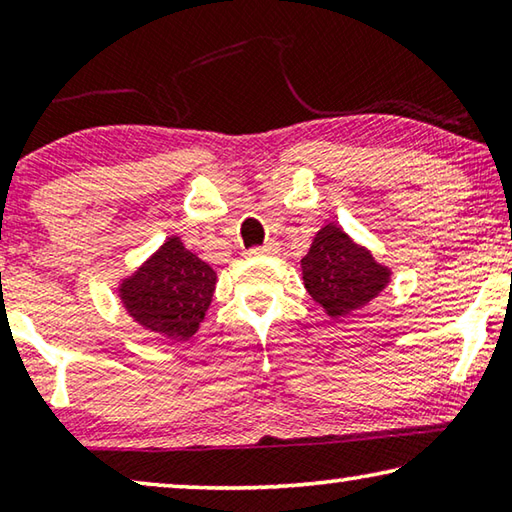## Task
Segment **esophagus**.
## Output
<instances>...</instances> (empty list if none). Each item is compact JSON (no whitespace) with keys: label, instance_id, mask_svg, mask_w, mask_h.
Returning a JSON list of instances; mask_svg holds the SVG:
<instances>
[{"label":"esophagus","instance_id":"obj_1","mask_svg":"<svg viewBox=\"0 0 512 512\" xmlns=\"http://www.w3.org/2000/svg\"><path fill=\"white\" fill-rule=\"evenodd\" d=\"M277 253H280V244H275V241H268V244L262 246V248H250L248 250L250 257H275Z\"/></svg>","mask_w":512,"mask_h":512}]
</instances>
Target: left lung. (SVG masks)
<instances>
[{"label":"left lung","instance_id":"obj_1","mask_svg":"<svg viewBox=\"0 0 512 512\" xmlns=\"http://www.w3.org/2000/svg\"><path fill=\"white\" fill-rule=\"evenodd\" d=\"M302 284L332 320L368 307L391 284V266L379 264L372 250L354 241L341 225L327 223L316 232L309 253L300 259Z\"/></svg>","mask_w":512,"mask_h":512}]
</instances>
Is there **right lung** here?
I'll return each mask as SVG.
<instances>
[{"label": "right lung", "instance_id": "1", "mask_svg": "<svg viewBox=\"0 0 512 512\" xmlns=\"http://www.w3.org/2000/svg\"><path fill=\"white\" fill-rule=\"evenodd\" d=\"M214 289V268L171 235L131 275L121 277L117 296L133 323L158 339L183 343L201 327Z\"/></svg>", "mask_w": 512, "mask_h": 512}]
</instances>
